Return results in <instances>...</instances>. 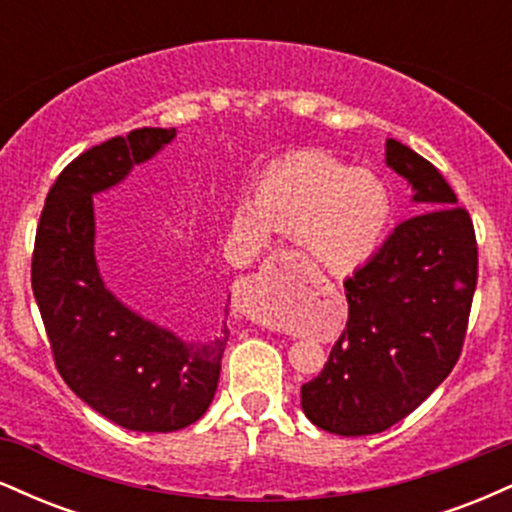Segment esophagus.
I'll use <instances>...</instances> for the list:
<instances>
[{
	"instance_id": "34e87169",
	"label": "esophagus",
	"mask_w": 512,
	"mask_h": 512,
	"mask_svg": "<svg viewBox=\"0 0 512 512\" xmlns=\"http://www.w3.org/2000/svg\"><path fill=\"white\" fill-rule=\"evenodd\" d=\"M276 257H279V260H289V257H286V255H276ZM260 322H262V325H272V322H269L267 317H260Z\"/></svg>"
}]
</instances>
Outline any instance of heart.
<instances>
[{
  "instance_id": "b5f03b06",
  "label": "heart",
  "mask_w": 512,
  "mask_h": 512,
  "mask_svg": "<svg viewBox=\"0 0 512 512\" xmlns=\"http://www.w3.org/2000/svg\"><path fill=\"white\" fill-rule=\"evenodd\" d=\"M390 216V192L378 175L305 151L257 182L252 202L233 214V228L255 245L267 243L269 231L298 236L310 262L344 274L378 252Z\"/></svg>"
}]
</instances>
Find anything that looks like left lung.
<instances>
[{
    "instance_id": "obj_1",
    "label": "left lung",
    "mask_w": 512,
    "mask_h": 512,
    "mask_svg": "<svg viewBox=\"0 0 512 512\" xmlns=\"http://www.w3.org/2000/svg\"><path fill=\"white\" fill-rule=\"evenodd\" d=\"M387 166L409 182L419 214L344 281L349 320L301 407L317 428L370 436L411 414L455 368L477 289L469 211L440 170L387 139Z\"/></svg>"
}]
</instances>
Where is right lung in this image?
<instances>
[{"label":"right lung","mask_w":512,"mask_h":512,"mask_svg":"<svg viewBox=\"0 0 512 512\" xmlns=\"http://www.w3.org/2000/svg\"><path fill=\"white\" fill-rule=\"evenodd\" d=\"M175 129L142 127L74 158L50 187L35 231L31 284L55 366L79 399L113 424L170 433L202 419L219 385L226 322L207 342H182L103 284L93 195L127 178L173 142Z\"/></svg>","instance_id":"add662e5"}]
</instances>
